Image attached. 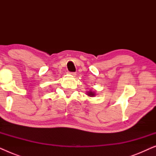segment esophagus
<instances>
[{
	"label": "esophagus",
	"mask_w": 156,
	"mask_h": 156,
	"mask_svg": "<svg viewBox=\"0 0 156 156\" xmlns=\"http://www.w3.org/2000/svg\"><path fill=\"white\" fill-rule=\"evenodd\" d=\"M68 74H71V75L73 76H76V73H75V72H68Z\"/></svg>",
	"instance_id": "34e87169"
}]
</instances>
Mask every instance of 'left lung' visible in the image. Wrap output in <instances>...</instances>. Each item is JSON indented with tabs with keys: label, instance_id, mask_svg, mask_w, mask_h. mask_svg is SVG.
Masks as SVG:
<instances>
[{
	"label": "left lung",
	"instance_id": "1",
	"mask_svg": "<svg viewBox=\"0 0 156 156\" xmlns=\"http://www.w3.org/2000/svg\"><path fill=\"white\" fill-rule=\"evenodd\" d=\"M87 95L89 96V97H94V96H95V93L94 92V91H87Z\"/></svg>",
	"mask_w": 156,
	"mask_h": 156
}]
</instances>
